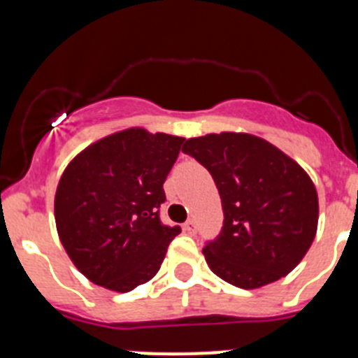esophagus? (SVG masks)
<instances>
[{
  "instance_id": "34e87169",
  "label": "esophagus",
  "mask_w": 358,
  "mask_h": 358,
  "mask_svg": "<svg viewBox=\"0 0 358 358\" xmlns=\"http://www.w3.org/2000/svg\"><path fill=\"white\" fill-rule=\"evenodd\" d=\"M182 229H185L188 235H195V233H197V222H195L194 218H189V220H186L185 222Z\"/></svg>"
}]
</instances>
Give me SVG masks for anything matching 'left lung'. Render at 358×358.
I'll return each instance as SVG.
<instances>
[{
	"label": "left lung",
	"mask_w": 358,
	"mask_h": 358,
	"mask_svg": "<svg viewBox=\"0 0 358 358\" xmlns=\"http://www.w3.org/2000/svg\"><path fill=\"white\" fill-rule=\"evenodd\" d=\"M182 152L206 166L222 201V231L202 249L211 271L240 289L287 276L317 231L308 173L268 141L242 132L189 138Z\"/></svg>",
	"instance_id": "left-lung-1"
}]
</instances>
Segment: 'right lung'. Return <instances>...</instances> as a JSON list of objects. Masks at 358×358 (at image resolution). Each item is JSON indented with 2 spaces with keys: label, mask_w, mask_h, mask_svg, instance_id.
<instances>
[{
  "label": "right lung",
  "mask_w": 358,
  "mask_h": 358,
  "mask_svg": "<svg viewBox=\"0 0 358 358\" xmlns=\"http://www.w3.org/2000/svg\"><path fill=\"white\" fill-rule=\"evenodd\" d=\"M182 141L127 129L90 145L66 166L55 194L57 233L87 280L129 292L156 276L181 233L161 222L159 206Z\"/></svg>",
  "instance_id": "right-lung-1"
}]
</instances>
